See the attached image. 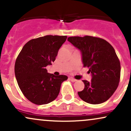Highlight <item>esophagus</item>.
<instances>
[{"instance_id":"1","label":"esophagus","mask_w":131,"mask_h":131,"mask_svg":"<svg viewBox=\"0 0 131 131\" xmlns=\"http://www.w3.org/2000/svg\"><path fill=\"white\" fill-rule=\"evenodd\" d=\"M69 79H70V80L72 81V82H75V81H77V80H76V79H74V78H71V77L69 78Z\"/></svg>"}]
</instances>
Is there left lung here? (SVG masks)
Returning <instances> with one entry per match:
<instances>
[{"instance_id":"8db88e82","label":"left lung","mask_w":131,"mask_h":131,"mask_svg":"<svg viewBox=\"0 0 131 131\" xmlns=\"http://www.w3.org/2000/svg\"><path fill=\"white\" fill-rule=\"evenodd\" d=\"M68 40L80 50L84 67L89 68L92 79L83 80L84 89L78 92L82 100L100 104L110 98L118 88L121 66L115 49L106 40L99 37H70Z\"/></svg>"}]
</instances>
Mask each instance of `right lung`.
<instances>
[{"label":"right lung","instance_id":"right-lung-1","mask_svg":"<svg viewBox=\"0 0 131 131\" xmlns=\"http://www.w3.org/2000/svg\"><path fill=\"white\" fill-rule=\"evenodd\" d=\"M67 36L47 35L30 40L16 58L15 74L21 91L28 100L41 105L58 97L61 84L68 77L47 73L46 67L55 60Z\"/></svg>","mask_w":131,"mask_h":131}]
</instances>
